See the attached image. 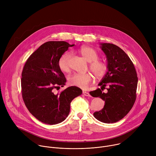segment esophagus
Wrapping results in <instances>:
<instances>
[{
	"label": "esophagus",
	"mask_w": 156,
	"mask_h": 156,
	"mask_svg": "<svg viewBox=\"0 0 156 156\" xmlns=\"http://www.w3.org/2000/svg\"><path fill=\"white\" fill-rule=\"evenodd\" d=\"M83 94L84 95V96H88V97H90L91 96V95H90V94L88 92H86V91H83Z\"/></svg>",
	"instance_id": "34e87169"
}]
</instances>
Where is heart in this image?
Here are the masks:
<instances>
[{"label": "heart", "instance_id": "1", "mask_svg": "<svg viewBox=\"0 0 156 156\" xmlns=\"http://www.w3.org/2000/svg\"><path fill=\"white\" fill-rule=\"evenodd\" d=\"M79 53L90 63V69L96 78L104 77L108 71V65L106 62L98 60V54L92 48L83 46L78 49ZM70 54L66 52L61 55L58 59V65L60 69L64 72L69 71V59ZM92 80V75L90 73H75L70 75L68 78L69 83L72 86L86 87Z\"/></svg>", "mask_w": 156, "mask_h": 156}]
</instances>
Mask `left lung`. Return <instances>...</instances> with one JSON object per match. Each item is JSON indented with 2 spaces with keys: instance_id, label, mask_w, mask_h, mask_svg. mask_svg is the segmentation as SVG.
I'll return each instance as SVG.
<instances>
[{
  "instance_id": "left-lung-1",
  "label": "left lung",
  "mask_w": 156,
  "mask_h": 156,
  "mask_svg": "<svg viewBox=\"0 0 156 156\" xmlns=\"http://www.w3.org/2000/svg\"><path fill=\"white\" fill-rule=\"evenodd\" d=\"M100 48L106 55L108 71L98 84L101 89L107 85L105 94L99 88L91 91L94 98L105 101L104 108L93 114L99 121L115 123L122 119L131 109L136 98L137 73L129 57L119 47L110 43H101Z\"/></svg>"
}]
</instances>
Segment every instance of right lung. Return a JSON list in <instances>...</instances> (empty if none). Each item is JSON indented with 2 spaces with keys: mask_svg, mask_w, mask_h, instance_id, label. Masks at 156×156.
<instances>
[{
  "mask_svg": "<svg viewBox=\"0 0 156 156\" xmlns=\"http://www.w3.org/2000/svg\"><path fill=\"white\" fill-rule=\"evenodd\" d=\"M74 45L65 41L46 42L25 63L21 80L22 97L30 112L42 123L55 125L65 120L71 102L82 94L76 86L69 87L60 93L54 91L66 81L58 59Z\"/></svg>",
  "mask_w": 156,
  "mask_h": 156,
  "instance_id": "1",
  "label": "right lung"
}]
</instances>
